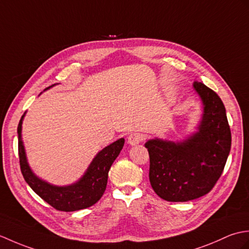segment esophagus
Returning <instances> with one entry per match:
<instances>
[{
    "label": "esophagus",
    "mask_w": 249,
    "mask_h": 249,
    "mask_svg": "<svg viewBox=\"0 0 249 249\" xmlns=\"http://www.w3.org/2000/svg\"><path fill=\"white\" fill-rule=\"evenodd\" d=\"M142 141V135L141 133H131L128 136V143L131 146L139 145Z\"/></svg>",
    "instance_id": "34e87169"
}]
</instances>
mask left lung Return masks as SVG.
I'll list each match as a JSON object with an SVG mask.
<instances>
[{"instance_id": "1", "label": "left lung", "mask_w": 249, "mask_h": 249, "mask_svg": "<svg viewBox=\"0 0 249 249\" xmlns=\"http://www.w3.org/2000/svg\"><path fill=\"white\" fill-rule=\"evenodd\" d=\"M193 88L202 103V115L194 133L181 141L149 140V180L166 201L183 202L213 189L222 175L231 148V132L223 101L201 82Z\"/></svg>"}]
</instances>
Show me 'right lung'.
<instances>
[{
  "mask_svg": "<svg viewBox=\"0 0 249 249\" xmlns=\"http://www.w3.org/2000/svg\"><path fill=\"white\" fill-rule=\"evenodd\" d=\"M57 85L53 84L45 90ZM26 112L18 124V148L21 173L27 184L36 194L58 211L72 212L93 206L102 197L107 189L108 170L119 156L124 139H119L99 151L81 178L72 184L55 185L36 176L27 162L22 141V124Z\"/></svg>",
  "mask_w": 249,
  "mask_h": 249,
  "instance_id": "right-lung-1",
  "label": "right lung"
}]
</instances>
